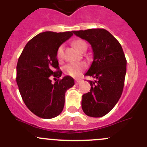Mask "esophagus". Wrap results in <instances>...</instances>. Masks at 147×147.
Masks as SVG:
<instances>
[{"label": "esophagus", "instance_id": "obj_1", "mask_svg": "<svg viewBox=\"0 0 147 147\" xmlns=\"http://www.w3.org/2000/svg\"><path fill=\"white\" fill-rule=\"evenodd\" d=\"M80 82H81V80H76V81H75V84H76V85H79L80 83Z\"/></svg>", "mask_w": 147, "mask_h": 147}]
</instances>
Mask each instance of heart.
Here are the masks:
<instances>
[{"instance_id": "heart-1", "label": "heart", "mask_w": 147, "mask_h": 147, "mask_svg": "<svg viewBox=\"0 0 147 147\" xmlns=\"http://www.w3.org/2000/svg\"><path fill=\"white\" fill-rule=\"evenodd\" d=\"M72 45L75 49L81 51L85 47H87L86 42L83 40L77 39L72 42ZM64 53V46H60L57 51V57L58 59H61ZM87 67L86 63L84 62H71L64 66V71L67 75L72 76L73 78H78L81 75L83 71Z\"/></svg>"}]
</instances>
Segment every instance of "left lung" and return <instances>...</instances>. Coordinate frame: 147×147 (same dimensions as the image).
I'll return each instance as SVG.
<instances>
[{"label": "left lung", "instance_id": "1", "mask_svg": "<svg viewBox=\"0 0 147 147\" xmlns=\"http://www.w3.org/2000/svg\"><path fill=\"white\" fill-rule=\"evenodd\" d=\"M91 45L94 61L85 74L95 78L89 80L90 92L82 97V109L89 117H101L110 112L120 99L124 87L126 61L117 40L105 29L72 31Z\"/></svg>", "mask_w": 147, "mask_h": 147}]
</instances>
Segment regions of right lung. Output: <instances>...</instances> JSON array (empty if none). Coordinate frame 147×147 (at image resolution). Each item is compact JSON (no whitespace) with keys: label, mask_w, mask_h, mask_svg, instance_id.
<instances>
[{"label":"right lung","mask_w":147,"mask_h":147,"mask_svg":"<svg viewBox=\"0 0 147 147\" xmlns=\"http://www.w3.org/2000/svg\"><path fill=\"white\" fill-rule=\"evenodd\" d=\"M72 35V32H41L27 42L18 60L16 83L22 98L27 108L41 118L58 116L64 108L66 91L75 85L68 75L54 83L51 80L61 76L57 49Z\"/></svg>","instance_id":"right-lung-1"}]
</instances>
